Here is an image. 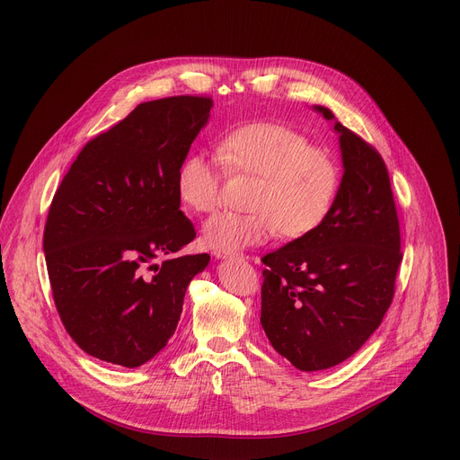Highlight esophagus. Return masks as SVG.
Segmentation results:
<instances>
[{
	"label": "esophagus",
	"mask_w": 460,
	"mask_h": 460,
	"mask_svg": "<svg viewBox=\"0 0 460 460\" xmlns=\"http://www.w3.org/2000/svg\"><path fill=\"white\" fill-rule=\"evenodd\" d=\"M214 257L216 259H231V257H244L240 253H229V252H214Z\"/></svg>",
	"instance_id": "esophagus-1"
}]
</instances>
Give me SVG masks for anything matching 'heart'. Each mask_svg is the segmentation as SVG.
Listing matches in <instances>:
<instances>
[{
	"mask_svg": "<svg viewBox=\"0 0 460 460\" xmlns=\"http://www.w3.org/2000/svg\"><path fill=\"white\" fill-rule=\"evenodd\" d=\"M217 156L231 173L255 175L250 212H217L203 226L205 244L216 252H238L267 243L278 231L300 238L315 231L335 201L340 167L335 158L285 125L255 120L227 130ZM182 203L210 212L220 201V169L207 155H190L177 175Z\"/></svg>",
	"mask_w": 460,
	"mask_h": 460,
	"instance_id": "b5f03b06",
	"label": "heart"
}]
</instances>
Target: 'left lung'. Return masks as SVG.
<instances>
[{
	"label": "left lung",
	"mask_w": 460,
	"mask_h": 460,
	"mask_svg": "<svg viewBox=\"0 0 460 460\" xmlns=\"http://www.w3.org/2000/svg\"><path fill=\"white\" fill-rule=\"evenodd\" d=\"M340 134L343 177L326 220L264 255L261 324L300 371L330 369L361 349L388 311L401 264L390 175L367 141L324 106Z\"/></svg>",
	"instance_id": "8db88e82"
}]
</instances>
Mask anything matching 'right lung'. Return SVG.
Segmentation results:
<instances>
[{
	"instance_id": "right-lung-1",
	"label": "right lung",
	"mask_w": 460,
	"mask_h": 460,
	"mask_svg": "<svg viewBox=\"0 0 460 460\" xmlns=\"http://www.w3.org/2000/svg\"><path fill=\"white\" fill-rule=\"evenodd\" d=\"M210 108L190 94L139 104L85 145L56 191L48 278L65 330L89 356L139 367L177 330L186 287L210 261L175 255L196 238L177 175Z\"/></svg>"
}]
</instances>
